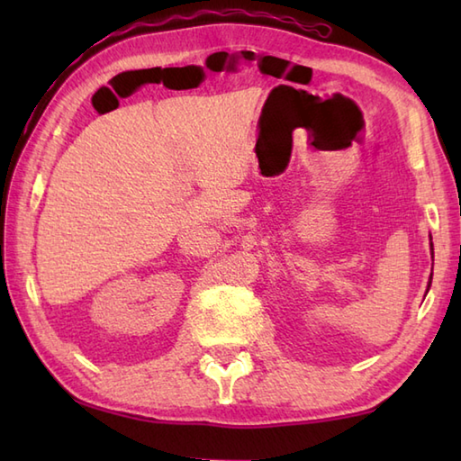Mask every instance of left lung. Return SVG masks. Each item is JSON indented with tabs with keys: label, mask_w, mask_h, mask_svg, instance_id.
<instances>
[{
	"label": "left lung",
	"mask_w": 461,
	"mask_h": 461,
	"mask_svg": "<svg viewBox=\"0 0 461 461\" xmlns=\"http://www.w3.org/2000/svg\"><path fill=\"white\" fill-rule=\"evenodd\" d=\"M429 283H432V277H429Z\"/></svg>",
	"instance_id": "8db88e82"
}]
</instances>
